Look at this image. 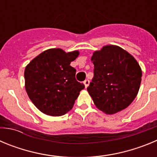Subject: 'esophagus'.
Returning <instances> with one entry per match:
<instances>
[{
	"instance_id": "obj_1",
	"label": "esophagus",
	"mask_w": 157,
	"mask_h": 157,
	"mask_svg": "<svg viewBox=\"0 0 157 157\" xmlns=\"http://www.w3.org/2000/svg\"><path fill=\"white\" fill-rule=\"evenodd\" d=\"M84 85H85L86 88H87V87L89 86V85H90V81H89L88 79H86L85 81H84Z\"/></svg>"
}]
</instances>
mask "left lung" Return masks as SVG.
<instances>
[{"label": "left lung", "mask_w": 157, "mask_h": 157, "mask_svg": "<svg viewBox=\"0 0 157 157\" xmlns=\"http://www.w3.org/2000/svg\"><path fill=\"white\" fill-rule=\"evenodd\" d=\"M94 78L87 87L96 107L106 114H114L132 103L139 90L141 67L122 48L106 45L91 57Z\"/></svg>", "instance_id": "1"}]
</instances>
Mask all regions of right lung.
Returning <instances> with one entry per match:
<instances>
[{"label": "right lung", "instance_id": "1", "mask_svg": "<svg viewBox=\"0 0 157 157\" xmlns=\"http://www.w3.org/2000/svg\"><path fill=\"white\" fill-rule=\"evenodd\" d=\"M78 56V51L67 53L61 48H50L26 67L25 88L41 112L60 116L73 108L79 92L85 88L76 80V70L70 65Z\"/></svg>", "mask_w": 157, "mask_h": 157}]
</instances>
